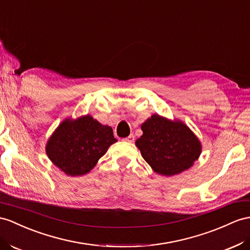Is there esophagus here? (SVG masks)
I'll list each match as a JSON object with an SVG mask.
<instances>
[{
	"label": "esophagus",
	"mask_w": 250,
	"mask_h": 250,
	"mask_svg": "<svg viewBox=\"0 0 250 250\" xmlns=\"http://www.w3.org/2000/svg\"><path fill=\"white\" fill-rule=\"evenodd\" d=\"M125 140L127 143H133L134 142V135H133V134H131V135H129L126 138H125Z\"/></svg>",
	"instance_id": "obj_1"
}]
</instances>
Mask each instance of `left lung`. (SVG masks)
<instances>
[{"instance_id": "8db88e82", "label": "left lung", "mask_w": 250, "mask_h": 250, "mask_svg": "<svg viewBox=\"0 0 250 250\" xmlns=\"http://www.w3.org/2000/svg\"><path fill=\"white\" fill-rule=\"evenodd\" d=\"M143 135L135 145L152 170L173 176L188 170L202 153V144L182 120L153 114L142 125Z\"/></svg>"}]
</instances>
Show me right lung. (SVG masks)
<instances>
[{"instance_id": "add662e5", "label": "right lung", "mask_w": 250, "mask_h": 250, "mask_svg": "<svg viewBox=\"0 0 250 250\" xmlns=\"http://www.w3.org/2000/svg\"><path fill=\"white\" fill-rule=\"evenodd\" d=\"M116 142L111 126L84 115L64 119L48 138L45 151L49 161L66 175L81 176L88 173Z\"/></svg>"}]
</instances>
